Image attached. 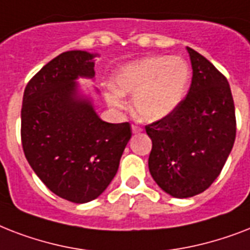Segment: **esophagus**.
Instances as JSON below:
<instances>
[{
  "label": "esophagus",
  "instance_id": "obj_1",
  "mask_svg": "<svg viewBox=\"0 0 250 250\" xmlns=\"http://www.w3.org/2000/svg\"><path fill=\"white\" fill-rule=\"evenodd\" d=\"M141 131H143V128H141V127H139V125H132V132L133 133H140Z\"/></svg>",
  "mask_w": 250,
  "mask_h": 250
}]
</instances>
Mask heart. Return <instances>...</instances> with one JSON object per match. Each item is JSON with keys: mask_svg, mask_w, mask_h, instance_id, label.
I'll return each mask as SVG.
<instances>
[{"mask_svg": "<svg viewBox=\"0 0 250 250\" xmlns=\"http://www.w3.org/2000/svg\"><path fill=\"white\" fill-rule=\"evenodd\" d=\"M190 79L189 64L180 57L154 56L123 64L106 93L110 105L125 107L123 94H133V110L143 121L170 115L182 102Z\"/></svg>", "mask_w": 250, "mask_h": 250, "instance_id": "obj_1", "label": "heart"}]
</instances>
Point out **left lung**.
Here are the masks:
<instances>
[{
	"instance_id": "obj_1",
	"label": "left lung",
	"mask_w": 250,
	"mask_h": 250,
	"mask_svg": "<svg viewBox=\"0 0 250 250\" xmlns=\"http://www.w3.org/2000/svg\"><path fill=\"white\" fill-rule=\"evenodd\" d=\"M187 50L193 70L188 93L170 115L145 125L152 139L149 171L166 193L178 198L196 196L213 184L236 137L226 76L200 53Z\"/></svg>"
}]
</instances>
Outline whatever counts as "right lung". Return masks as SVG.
Returning <instances> with one entry per match:
<instances>
[{"mask_svg": "<svg viewBox=\"0 0 250 250\" xmlns=\"http://www.w3.org/2000/svg\"><path fill=\"white\" fill-rule=\"evenodd\" d=\"M94 54L64 52L29 80L23 94L21 136L29 166L57 196L84 204L107 188L132 131L106 123L74 82L93 78Z\"/></svg>", "mask_w": 250, "mask_h": 250, "instance_id": "1", "label": "right lung"}]
</instances>
